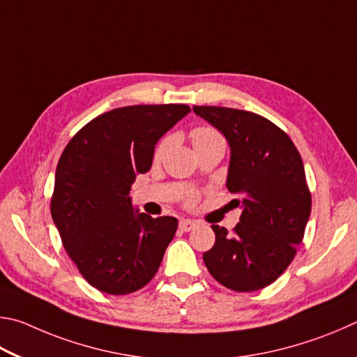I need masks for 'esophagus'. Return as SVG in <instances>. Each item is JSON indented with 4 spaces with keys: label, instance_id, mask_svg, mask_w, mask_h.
<instances>
[{
    "label": "esophagus",
    "instance_id": "34e87169",
    "mask_svg": "<svg viewBox=\"0 0 357 357\" xmlns=\"http://www.w3.org/2000/svg\"><path fill=\"white\" fill-rule=\"evenodd\" d=\"M196 226V222L192 220H182L178 224L180 230H183V232H190V230Z\"/></svg>",
    "mask_w": 357,
    "mask_h": 357
}]
</instances>
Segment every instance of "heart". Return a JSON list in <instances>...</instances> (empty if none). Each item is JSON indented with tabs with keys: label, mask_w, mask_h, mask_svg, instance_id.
Here are the masks:
<instances>
[{
	"label": "heart",
	"mask_w": 357,
	"mask_h": 357,
	"mask_svg": "<svg viewBox=\"0 0 357 357\" xmlns=\"http://www.w3.org/2000/svg\"><path fill=\"white\" fill-rule=\"evenodd\" d=\"M221 139H222L221 135L213 128L199 127L192 131V142H195V147H201V146H205V144L221 141ZM171 144H172V136L162 137V139L158 142V146H156V149H155V158H161V156L166 153V150L171 147ZM195 201H196V196L191 195L188 197V202L192 204Z\"/></svg>",
	"instance_id": "obj_1"
}]
</instances>
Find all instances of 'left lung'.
Returning a JSON list of instances; mask_svg holds the SVG:
<instances>
[{
  "mask_svg": "<svg viewBox=\"0 0 357 357\" xmlns=\"http://www.w3.org/2000/svg\"><path fill=\"white\" fill-rule=\"evenodd\" d=\"M192 111L226 136V185L243 210L232 232L211 226L216 241L204 264L230 290H260L287 270L304 238L312 197L301 155L284 130L254 112L222 106Z\"/></svg>",
  "mask_w": 357,
  "mask_h": 357,
  "instance_id": "left-lung-1",
  "label": "left lung"
}]
</instances>
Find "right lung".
<instances>
[{
	"label": "right lung",
	"instance_id": "add662e5",
	"mask_svg": "<svg viewBox=\"0 0 357 357\" xmlns=\"http://www.w3.org/2000/svg\"><path fill=\"white\" fill-rule=\"evenodd\" d=\"M191 108L135 105L86 123L56 167L52 218L68 257L87 282L109 295L147 285L178 221L133 208L130 190L152 166L155 146Z\"/></svg>",
	"mask_w": 357,
	"mask_h": 357
}]
</instances>
